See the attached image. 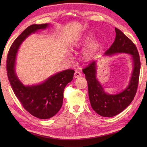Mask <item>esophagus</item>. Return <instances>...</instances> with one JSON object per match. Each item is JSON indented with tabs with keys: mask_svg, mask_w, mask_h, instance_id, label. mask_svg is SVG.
I'll return each instance as SVG.
<instances>
[{
	"mask_svg": "<svg viewBox=\"0 0 147 147\" xmlns=\"http://www.w3.org/2000/svg\"><path fill=\"white\" fill-rule=\"evenodd\" d=\"M81 75H82V74L80 72H78V71H75V73H74V78H78V77H80Z\"/></svg>",
	"mask_w": 147,
	"mask_h": 147,
	"instance_id": "esophagus-1",
	"label": "esophagus"
}]
</instances>
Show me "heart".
Masks as SVG:
<instances>
[{"instance_id": "heart-1", "label": "heart", "mask_w": 147, "mask_h": 147, "mask_svg": "<svg viewBox=\"0 0 147 147\" xmlns=\"http://www.w3.org/2000/svg\"><path fill=\"white\" fill-rule=\"evenodd\" d=\"M88 39H89V37H86L85 38L79 40H77V42H74L72 45V46H71L70 49L72 50H74L75 49L78 48L82 45V43L83 42L87 41ZM98 47H99V43L97 42H93L91 44H90V45L86 48V50L84 51V54H83L84 58L87 60L90 59L91 56L93 55V54L95 53V51H96Z\"/></svg>"}]
</instances>
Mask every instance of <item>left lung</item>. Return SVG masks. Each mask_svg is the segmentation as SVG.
Returning <instances> with one entry per match:
<instances>
[{
    "label": "left lung",
    "mask_w": 147,
    "mask_h": 147,
    "mask_svg": "<svg viewBox=\"0 0 147 147\" xmlns=\"http://www.w3.org/2000/svg\"><path fill=\"white\" fill-rule=\"evenodd\" d=\"M116 37L114 42L104 55L110 56L115 53H127L131 55L134 68L128 86L117 94H109L96 78V61H94L83 69L88 82V94L92 109L102 117H112L119 114L129 105L136 96L139 83L140 60L135 44L115 28Z\"/></svg>",
    "instance_id": "8db88e82"
}]
</instances>
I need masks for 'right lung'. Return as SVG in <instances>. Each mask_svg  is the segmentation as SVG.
Masks as SVG:
<instances>
[{
  "mask_svg": "<svg viewBox=\"0 0 147 147\" xmlns=\"http://www.w3.org/2000/svg\"><path fill=\"white\" fill-rule=\"evenodd\" d=\"M48 25L32 24L26 28L12 43L7 59V76L16 97L30 114L40 119L50 118L59 112L63 105L64 88L72 80L75 72L72 69L62 71L42 83L32 86H24L17 77L15 64L20 45L29 35L46 29Z\"/></svg>",
  "mask_w": 147,
  "mask_h": 147,
  "instance_id": "right-lung-1",
  "label": "right lung"
}]
</instances>
